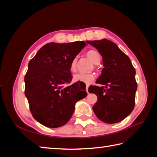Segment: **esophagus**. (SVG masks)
<instances>
[{
  "label": "esophagus",
  "mask_w": 157,
  "mask_h": 157,
  "mask_svg": "<svg viewBox=\"0 0 157 157\" xmlns=\"http://www.w3.org/2000/svg\"><path fill=\"white\" fill-rule=\"evenodd\" d=\"M89 85H86V91L87 92V94H89Z\"/></svg>",
  "instance_id": "34e87169"
}]
</instances>
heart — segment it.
Here are the masks:
<instances>
[{
    "label": "heart",
    "instance_id": "1",
    "mask_svg": "<svg viewBox=\"0 0 157 157\" xmlns=\"http://www.w3.org/2000/svg\"><path fill=\"white\" fill-rule=\"evenodd\" d=\"M86 56L89 59L94 63L98 64L100 61V55L96 50H89L86 52ZM77 65V57H74L71 61L70 64V71L71 72H75L76 71ZM95 75L93 73L89 74H83V73H77L73 75V82H82V83L89 84L91 83V82L95 79Z\"/></svg>",
    "mask_w": 157,
    "mask_h": 157
}]
</instances>
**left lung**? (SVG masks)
Here are the masks:
<instances>
[{
    "label": "left lung",
    "instance_id": "8db88e82",
    "mask_svg": "<svg viewBox=\"0 0 157 157\" xmlns=\"http://www.w3.org/2000/svg\"><path fill=\"white\" fill-rule=\"evenodd\" d=\"M100 53L104 68L96 80L103 86H90L89 92L98 96L93 110L106 123H118L134 109L137 84L131 60L113 42L106 39L87 41Z\"/></svg>",
    "mask_w": 157,
    "mask_h": 157
}]
</instances>
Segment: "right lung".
<instances>
[{
	"label": "right lung",
	"instance_id": "1",
	"mask_svg": "<svg viewBox=\"0 0 157 157\" xmlns=\"http://www.w3.org/2000/svg\"><path fill=\"white\" fill-rule=\"evenodd\" d=\"M84 41L48 43L28 63L25 76V95L33 118L43 125L57 128L67 123L78 100L86 96V85L70 83V64L86 46ZM80 88L78 92V90Z\"/></svg>",
	"mask_w": 157,
	"mask_h": 157
}]
</instances>
